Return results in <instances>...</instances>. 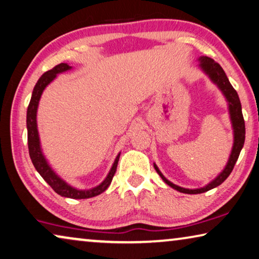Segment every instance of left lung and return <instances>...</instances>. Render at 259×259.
<instances>
[{
    "mask_svg": "<svg viewBox=\"0 0 259 259\" xmlns=\"http://www.w3.org/2000/svg\"><path fill=\"white\" fill-rule=\"evenodd\" d=\"M199 61H200L199 66L201 67L202 71L206 73L208 76H209L210 80L213 81L216 86L221 90L223 95L226 96L227 101H228L230 119H231V123H233V129H234V145H233V150H231L229 160L228 163H227L225 169H223V171L220 173V175L216 177L213 181H210V183L206 185L204 187L196 188V190H188V188L177 186V185H175L165 178L163 173H161L159 171V168L157 167L156 164L153 165L158 175L160 176V178L163 179L168 186H171L172 188H175V190L179 191L181 193H186V194H200V193H204L211 190V188L218 187L219 185H221L223 181L228 178L231 171H233L235 164H236V161L238 159V156H240V152L243 148V145H244V140H245L244 118H243L242 106H241L240 98H238L237 95V92L234 90L233 86H231V83L229 82L228 78H227L223 68L220 66L216 61H214L209 57H200Z\"/></svg>",
    "mask_w": 259,
    "mask_h": 259,
    "instance_id": "obj_1",
    "label": "left lung"
}]
</instances>
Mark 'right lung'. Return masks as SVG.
I'll use <instances>...</instances> for the list:
<instances>
[{"label":"right lung","instance_id":"add662e5","mask_svg":"<svg viewBox=\"0 0 259 259\" xmlns=\"http://www.w3.org/2000/svg\"><path fill=\"white\" fill-rule=\"evenodd\" d=\"M72 67L69 65L61 63L57 66L53 67L50 71L45 72L43 75L40 76L39 80L37 81L36 86L33 88L32 96H31L28 111H26V128H28V146H29V154L34 168L37 169V172L39 173L46 183L53 188V191L61 196L65 198H71V199H88L93 198L101 194L102 192H105L113 180V177L116 172L117 163L119 159V154H117L116 159H115L113 166H111L109 173L106 177V179L102 181L99 186L91 190H78V188L72 187L71 185H68L66 181L63 180L59 176L56 175V172L53 171L50 166L48 161H46L43 151L40 148V141H39V135H38L37 129V108L38 103H39L40 96L43 94V91L48 84L56 79L57 74L59 73L66 72Z\"/></svg>","mask_w":259,"mask_h":259}]
</instances>
